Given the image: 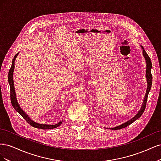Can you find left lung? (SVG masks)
<instances>
[{
  "instance_id": "8db88e82",
  "label": "left lung",
  "mask_w": 161,
  "mask_h": 161,
  "mask_svg": "<svg viewBox=\"0 0 161 161\" xmlns=\"http://www.w3.org/2000/svg\"><path fill=\"white\" fill-rule=\"evenodd\" d=\"M140 47L142 50V55L145 59L146 64H147V69H146V78H147V91H146V94H145V97H144L142 105V106H141V108L139 110V111L136 114V115L134 117H133L132 118L130 119V120H128L127 121H125V122H124L123 124H121V125H119L118 126H116V127L109 128V129H110V130H119V129H122V128L127 127L128 125H130L131 124H132L134 121H135L136 119H138L142 115V114L144 113V111L145 110L146 105H147L148 95V93L150 91L151 86H152V82H153V76H152V75H151L152 62H151V60L150 59L148 55L147 54V53L146 52V51L144 50V48L143 47V46L140 45Z\"/></svg>"
}]
</instances>
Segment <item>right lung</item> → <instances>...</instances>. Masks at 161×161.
<instances>
[{"label":"right lung","instance_id":"1","mask_svg":"<svg viewBox=\"0 0 161 161\" xmlns=\"http://www.w3.org/2000/svg\"><path fill=\"white\" fill-rule=\"evenodd\" d=\"M19 53H17V54L14 56L13 62H12V65L10 70H9L8 72V83L9 85H10V90H11V101L12 105L14 108V109H15L18 113L20 114L23 118L25 119L28 124H30L31 126L34 128H39V129H42V130H48V129H53V128H56L58 127L60 125H61L62 121H60L58 124H56L54 125H49V124H38L36 121H33L30 117L28 116V115L26 114V113L24 111L20 105H19V103L17 99V96L15 93V91H14V81H13V72L14 69V61H15V59L17 56H18Z\"/></svg>","mask_w":161,"mask_h":161}]
</instances>
